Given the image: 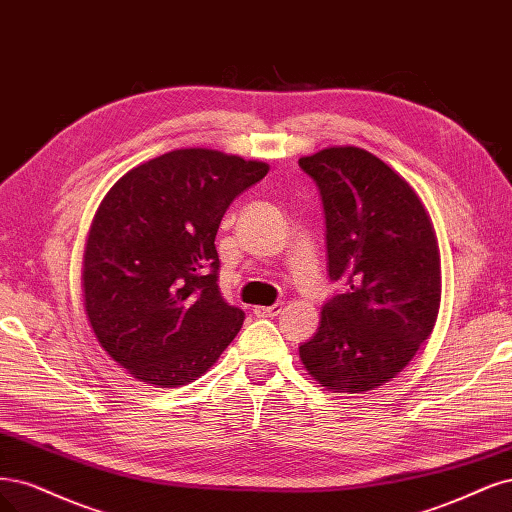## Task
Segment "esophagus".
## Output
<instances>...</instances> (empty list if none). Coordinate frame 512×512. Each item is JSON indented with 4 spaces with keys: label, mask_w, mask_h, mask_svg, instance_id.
<instances>
[{
    "label": "esophagus",
    "mask_w": 512,
    "mask_h": 512,
    "mask_svg": "<svg viewBox=\"0 0 512 512\" xmlns=\"http://www.w3.org/2000/svg\"><path fill=\"white\" fill-rule=\"evenodd\" d=\"M253 312L257 317H278L283 312V302H278L274 306H255Z\"/></svg>",
    "instance_id": "1"
}]
</instances>
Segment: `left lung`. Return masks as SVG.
<instances>
[{
  "label": "left lung",
  "mask_w": 512,
  "mask_h": 512,
  "mask_svg": "<svg viewBox=\"0 0 512 512\" xmlns=\"http://www.w3.org/2000/svg\"><path fill=\"white\" fill-rule=\"evenodd\" d=\"M300 168L321 191L329 278L349 285L323 306L300 359L321 387L364 393L398 376L432 334L436 232L415 189L364 148L327 146Z\"/></svg>",
  "instance_id": "1"
}]
</instances>
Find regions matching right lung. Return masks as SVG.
<instances>
[{
    "mask_svg": "<svg viewBox=\"0 0 512 512\" xmlns=\"http://www.w3.org/2000/svg\"><path fill=\"white\" fill-rule=\"evenodd\" d=\"M268 170L212 148H176L106 193L82 255V300L97 342L138 381L193 383L240 332L244 312L217 285L214 238L236 195Z\"/></svg>",
    "mask_w": 512,
    "mask_h": 512,
    "instance_id": "right-lung-1",
    "label": "right lung"
}]
</instances>
